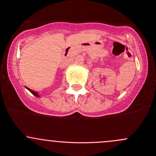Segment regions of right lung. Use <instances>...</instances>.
<instances>
[{"instance_id": "obj_1", "label": "right lung", "mask_w": 156, "mask_h": 156, "mask_svg": "<svg viewBox=\"0 0 156 156\" xmlns=\"http://www.w3.org/2000/svg\"><path fill=\"white\" fill-rule=\"evenodd\" d=\"M27 89H28V90H29V91H30V92H31L32 94H34V95H35V96H36V97H39V95H38V94H37V91H33V90H31V89H28V88H27Z\"/></svg>"}]
</instances>
